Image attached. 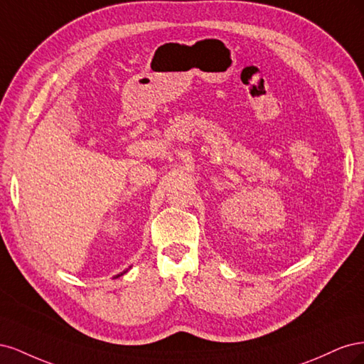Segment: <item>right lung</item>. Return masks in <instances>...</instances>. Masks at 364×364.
<instances>
[{
  "label": "right lung",
  "mask_w": 364,
  "mask_h": 364,
  "mask_svg": "<svg viewBox=\"0 0 364 364\" xmlns=\"http://www.w3.org/2000/svg\"><path fill=\"white\" fill-rule=\"evenodd\" d=\"M126 272H127V270H126ZM126 272H123V273H126ZM123 273H119V274H118V277H121V274H123Z\"/></svg>",
  "instance_id": "right-lung-1"
}]
</instances>
